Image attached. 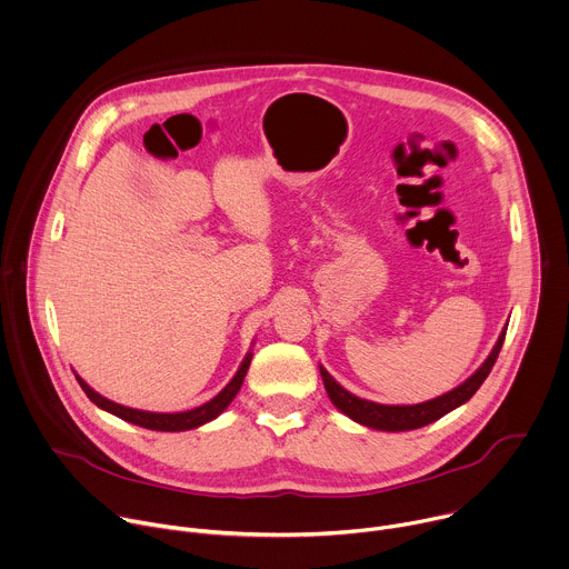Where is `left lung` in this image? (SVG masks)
Instances as JSON below:
<instances>
[{
  "mask_svg": "<svg viewBox=\"0 0 569 569\" xmlns=\"http://www.w3.org/2000/svg\"><path fill=\"white\" fill-rule=\"evenodd\" d=\"M505 332H507V328H502V332L498 335V341L493 343L491 352L480 363V368L471 377H467L462 385H458L456 389H451L449 393H445L440 398H433V400L420 402V405H377V402L357 398L350 391H346L339 382H335V377L321 363H319V372H321V380H323L330 402L343 416H348L352 422L375 429V431H413V429H420V427H427V425L440 420L442 416L451 413L453 409L462 407L465 402H469L473 398V393L482 387V382L487 380V375L491 372V368L498 359V352L505 341Z\"/></svg>",
  "mask_w": 569,
  "mask_h": 569,
  "instance_id": "1",
  "label": "left lung"
}]
</instances>
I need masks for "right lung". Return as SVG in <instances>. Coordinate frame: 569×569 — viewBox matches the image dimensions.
Returning <instances> with one entry per match:
<instances>
[{
  "label": "right lung",
  "mask_w": 569,
  "mask_h": 569,
  "mask_svg": "<svg viewBox=\"0 0 569 569\" xmlns=\"http://www.w3.org/2000/svg\"><path fill=\"white\" fill-rule=\"evenodd\" d=\"M250 361H252V350H248V355L243 357L239 370L234 372L232 380L228 382V387L217 396L212 398L210 402L197 407V409H189V411H180V413H153V411H140V409H131V407H122V405H116L107 398H102L100 393H96L80 375H76V380L80 382L82 391L87 393V398L102 411L124 420V422H131V425H138L142 429H151V431H189V429H199L212 420H217L228 407L230 402L237 398L243 380H246V372L250 368Z\"/></svg>",
  "instance_id": "obj_1"
}]
</instances>
